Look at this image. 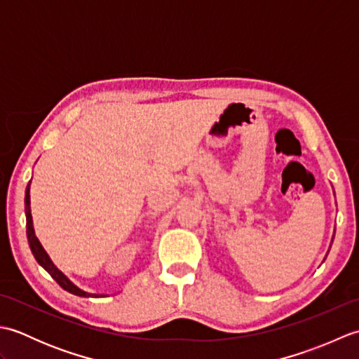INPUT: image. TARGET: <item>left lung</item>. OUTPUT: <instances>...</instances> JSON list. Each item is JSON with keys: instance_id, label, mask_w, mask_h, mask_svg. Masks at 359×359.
Listing matches in <instances>:
<instances>
[{"instance_id": "obj_1", "label": "left lung", "mask_w": 359, "mask_h": 359, "mask_svg": "<svg viewBox=\"0 0 359 359\" xmlns=\"http://www.w3.org/2000/svg\"><path fill=\"white\" fill-rule=\"evenodd\" d=\"M332 242H333V241H332Z\"/></svg>"}]
</instances>
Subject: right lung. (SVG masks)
Listing matches in <instances>:
<instances>
[{
	"mask_svg": "<svg viewBox=\"0 0 359 359\" xmlns=\"http://www.w3.org/2000/svg\"><path fill=\"white\" fill-rule=\"evenodd\" d=\"M29 191H30V182L27 184V187H26V197H25V211H26V233H27V241H29V247H30V250H32V255L35 256V259H36V262L40 264L43 269L48 271L50 276L57 280V284L62 287V288H65L66 292H69V293H72V294H75V296H81V297H89V296H95V297H98V294H93V293H86V292H83L81 288H79L77 285H74L72 282L67 279L65 274L60 271L55 265H53V262L50 261V257H49V255L46 253L44 251V248H43V245L40 243V241L36 239V236H35V231H34V222H32V215H30V194H29Z\"/></svg>",
	"mask_w": 359,
	"mask_h": 359,
	"instance_id": "add662e5",
	"label": "right lung"
}]
</instances>
